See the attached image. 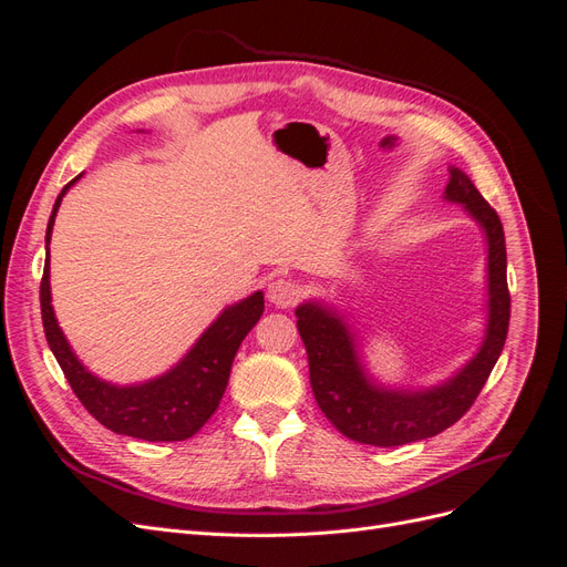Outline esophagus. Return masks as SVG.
I'll use <instances>...</instances> for the list:
<instances>
[{
	"instance_id": "34e87169",
	"label": "esophagus",
	"mask_w": 567,
	"mask_h": 567,
	"mask_svg": "<svg viewBox=\"0 0 567 567\" xmlns=\"http://www.w3.org/2000/svg\"><path fill=\"white\" fill-rule=\"evenodd\" d=\"M302 298V288L290 279H277L269 284V300L277 307H293Z\"/></svg>"
}]
</instances>
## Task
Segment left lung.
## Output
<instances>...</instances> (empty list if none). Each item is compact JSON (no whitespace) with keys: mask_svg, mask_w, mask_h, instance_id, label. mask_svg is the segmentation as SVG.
I'll list each match as a JSON object with an SVG mask.
<instances>
[{"mask_svg":"<svg viewBox=\"0 0 567 567\" xmlns=\"http://www.w3.org/2000/svg\"><path fill=\"white\" fill-rule=\"evenodd\" d=\"M447 200L463 203L487 236L489 321L483 348L452 381L425 392L385 390L373 385L352 342V333L331 310L307 302L296 310L298 331L310 362V383L323 416L338 431L373 447H400L433 437L454 425L477 400L499 359L508 336L511 296L506 284L504 227L492 205L480 196L473 182L458 167L450 169Z\"/></svg>","mask_w":567,"mask_h":567,"instance_id":"left-lung-1","label":"left lung"}]
</instances>
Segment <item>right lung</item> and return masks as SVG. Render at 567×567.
Listing matches in <instances>:
<instances>
[{"label":"right lung","instance_id":"right-lung-1","mask_svg":"<svg viewBox=\"0 0 567 567\" xmlns=\"http://www.w3.org/2000/svg\"><path fill=\"white\" fill-rule=\"evenodd\" d=\"M75 182L78 177L68 182L54 203L47 225V246L51 241L61 198ZM40 307L51 352H54L75 398L101 425H106L117 435L140 437L146 442H182L196 435L219 406L241 340L265 312V296L257 290L250 298L227 307L173 371H167L156 381L127 388L99 381L78 362V357L68 346L56 323L54 307H51L49 248L40 281Z\"/></svg>","mask_w":567,"mask_h":567}]
</instances>
